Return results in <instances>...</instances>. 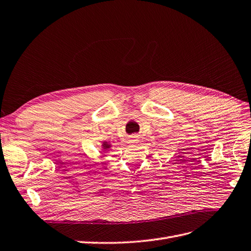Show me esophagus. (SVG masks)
Segmentation results:
<instances>
[{
    "instance_id": "obj_1",
    "label": "esophagus",
    "mask_w": 251,
    "mask_h": 251,
    "mask_svg": "<svg viewBox=\"0 0 251 251\" xmlns=\"http://www.w3.org/2000/svg\"><path fill=\"white\" fill-rule=\"evenodd\" d=\"M139 142V137L137 135H132L130 138H128V143L131 144H135V143H138Z\"/></svg>"
}]
</instances>
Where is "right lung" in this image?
<instances>
[{"mask_svg": "<svg viewBox=\"0 0 251 251\" xmlns=\"http://www.w3.org/2000/svg\"><path fill=\"white\" fill-rule=\"evenodd\" d=\"M103 147H104V149H108V148H110V146L108 143H103Z\"/></svg>", "mask_w": 251, "mask_h": 251, "instance_id": "add662e5", "label": "right lung"}]
</instances>
